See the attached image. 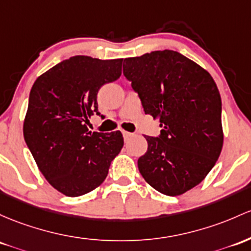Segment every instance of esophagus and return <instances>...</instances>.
<instances>
[{"mask_svg":"<svg viewBox=\"0 0 251 251\" xmlns=\"http://www.w3.org/2000/svg\"><path fill=\"white\" fill-rule=\"evenodd\" d=\"M123 136L124 138L127 140L128 138H131V137L133 136V133H131V132H127V131H123Z\"/></svg>","mask_w":251,"mask_h":251,"instance_id":"obj_1","label":"esophagus"}]
</instances>
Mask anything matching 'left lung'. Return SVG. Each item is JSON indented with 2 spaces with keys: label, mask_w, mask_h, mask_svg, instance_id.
Here are the masks:
<instances>
[{
  "label": "left lung",
  "mask_w": 251,
  "mask_h": 251,
  "mask_svg": "<svg viewBox=\"0 0 251 251\" xmlns=\"http://www.w3.org/2000/svg\"><path fill=\"white\" fill-rule=\"evenodd\" d=\"M124 76L143 108L162 127L145 136L148 151L138 159L144 180L162 194L175 197L199 184L223 148L222 99L205 69L172 50L124 59Z\"/></svg>",
  "instance_id": "8db88e82"
}]
</instances>
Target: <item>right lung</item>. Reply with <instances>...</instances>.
Here are the masks:
<instances>
[{"instance_id":"1","label":"right lung","mask_w":251,"mask_h":251,"mask_svg":"<svg viewBox=\"0 0 251 251\" xmlns=\"http://www.w3.org/2000/svg\"><path fill=\"white\" fill-rule=\"evenodd\" d=\"M123 59L75 56L35 79L24 121V137L48 182L67 197H79L100 186L120 152V131L88 130L98 111L99 89L121 75Z\"/></svg>"}]
</instances>
